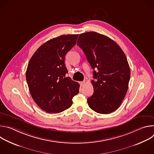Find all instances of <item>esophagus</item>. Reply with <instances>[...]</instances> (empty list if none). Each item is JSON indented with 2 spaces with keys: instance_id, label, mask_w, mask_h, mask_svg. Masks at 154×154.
<instances>
[{
  "instance_id": "34e87169",
  "label": "esophagus",
  "mask_w": 154,
  "mask_h": 154,
  "mask_svg": "<svg viewBox=\"0 0 154 154\" xmlns=\"http://www.w3.org/2000/svg\"><path fill=\"white\" fill-rule=\"evenodd\" d=\"M85 81L80 82V85L81 86H83V85H84V84H85Z\"/></svg>"
}]
</instances>
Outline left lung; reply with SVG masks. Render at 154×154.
<instances>
[{
  "mask_svg": "<svg viewBox=\"0 0 154 154\" xmlns=\"http://www.w3.org/2000/svg\"><path fill=\"white\" fill-rule=\"evenodd\" d=\"M77 44L94 69V93L88 104L98 113L113 112L125 96L130 77L125 54L115 41L94 32L80 34Z\"/></svg>",
  "mask_w": 154,
  "mask_h": 154,
  "instance_id": "left-lung-1",
  "label": "left lung"
}]
</instances>
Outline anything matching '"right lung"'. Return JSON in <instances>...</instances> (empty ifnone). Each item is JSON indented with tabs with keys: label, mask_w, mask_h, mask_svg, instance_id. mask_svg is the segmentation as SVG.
I'll use <instances>...</instances> for the list:
<instances>
[{
	"label": "right lung",
	"mask_w": 154,
	"mask_h": 154,
	"mask_svg": "<svg viewBox=\"0 0 154 154\" xmlns=\"http://www.w3.org/2000/svg\"><path fill=\"white\" fill-rule=\"evenodd\" d=\"M79 35H63L44 43L30 58L26 80L31 96L44 111L58 113L69 108L80 85L66 76L64 58Z\"/></svg>",
	"instance_id": "add662e5"
}]
</instances>
